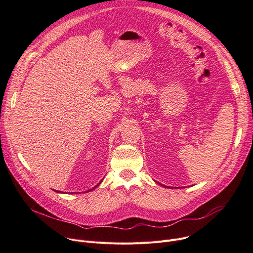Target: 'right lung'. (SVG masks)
Wrapping results in <instances>:
<instances>
[{"label": "right lung", "mask_w": 253, "mask_h": 253, "mask_svg": "<svg viewBox=\"0 0 253 253\" xmlns=\"http://www.w3.org/2000/svg\"><path fill=\"white\" fill-rule=\"evenodd\" d=\"M100 183H101V182H100ZM100 183H99V184H100ZM99 184H97V185H95V186H94V187H93V188H91V189H88V190H87V191H90V190H93V189H94V188H95V187H97V186H98V185H99ZM58 192H61V191H58Z\"/></svg>", "instance_id": "right-lung-1"}]
</instances>
